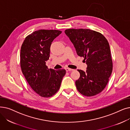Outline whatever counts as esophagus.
Masks as SVG:
<instances>
[{
	"instance_id": "1",
	"label": "esophagus",
	"mask_w": 130,
	"mask_h": 130,
	"mask_svg": "<svg viewBox=\"0 0 130 130\" xmlns=\"http://www.w3.org/2000/svg\"><path fill=\"white\" fill-rule=\"evenodd\" d=\"M65 70L66 71V72H68V71H73L74 70L71 69H70V68H65Z\"/></svg>"
}]
</instances>
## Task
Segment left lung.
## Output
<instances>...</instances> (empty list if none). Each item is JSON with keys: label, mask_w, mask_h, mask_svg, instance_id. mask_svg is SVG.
Here are the masks:
<instances>
[{"label": "left lung", "mask_w": 130, "mask_h": 130, "mask_svg": "<svg viewBox=\"0 0 130 130\" xmlns=\"http://www.w3.org/2000/svg\"><path fill=\"white\" fill-rule=\"evenodd\" d=\"M76 49L83 57L87 67L85 72L78 70L80 77L75 82L78 91L86 96L101 93L106 87L113 70L110 45L100 32L89 29L65 30Z\"/></svg>", "instance_id": "1"}]
</instances>
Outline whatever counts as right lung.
I'll list each match as a JSON object with an SVG mask.
<instances>
[{
  "instance_id": "right-lung-1",
  "label": "right lung",
  "mask_w": 130,
  "mask_h": 130,
  "mask_svg": "<svg viewBox=\"0 0 130 130\" xmlns=\"http://www.w3.org/2000/svg\"><path fill=\"white\" fill-rule=\"evenodd\" d=\"M61 31L40 29L27 36L20 50V67L26 80L39 96L50 98L59 90L64 69H48L46 61L49 59L50 47L54 39Z\"/></svg>"
}]
</instances>
